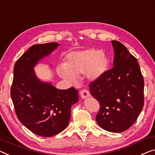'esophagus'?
<instances>
[{"label": "esophagus", "instance_id": "esophagus-1", "mask_svg": "<svg viewBox=\"0 0 155 155\" xmlns=\"http://www.w3.org/2000/svg\"><path fill=\"white\" fill-rule=\"evenodd\" d=\"M80 95L82 99H85L86 97H88L91 96V94H90V92L86 91V90H82L80 92Z\"/></svg>", "mask_w": 155, "mask_h": 155}]
</instances>
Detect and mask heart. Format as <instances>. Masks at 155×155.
Instances as JSON below:
<instances>
[{
  "instance_id": "obj_1",
  "label": "heart",
  "mask_w": 155,
  "mask_h": 155,
  "mask_svg": "<svg viewBox=\"0 0 155 155\" xmlns=\"http://www.w3.org/2000/svg\"><path fill=\"white\" fill-rule=\"evenodd\" d=\"M109 59L100 50L95 48L73 51L65 56L63 64L57 68L60 77L70 84L77 82V77L84 74L88 81H96L108 70Z\"/></svg>"
}]
</instances>
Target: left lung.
Returning <instances> with one entry per match:
<instances>
[{
  "label": "left lung",
  "instance_id": "left-lung-1",
  "mask_svg": "<svg viewBox=\"0 0 155 155\" xmlns=\"http://www.w3.org/2000/svg\"><path fill=\"white\" fill-rule=\"evenodd\" d=\"M114 68L90 84L100 103L96 121L110 132H122L137 120L144 104V81L137 60L118 41H111Z\"/></svg>",
  "mask_w": 155,
  "mask_h": 155
}]
</instances>
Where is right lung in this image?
I'll return each instance as SVG.
<instances>
[{
	"instance_id": "obj_1",
	"label": "right lung",
	"mask_w": 155,
	"mask_h": 155,
	"mask_svg": "<svg viewBox=\"0 0 155 155\" xmlns=\"http://www.w3.org/2000/svg\"><path fill=\"white\" fill-rule=\"evenodd\" d=\"M56 42L35 45L25 52L14 67L11 97L19 121L37 135L49 137L68 125L71 107L78 101V91L71 87L60 90L41 81L34 67L57 48Z\"/></svg>"
}]
</instances>
